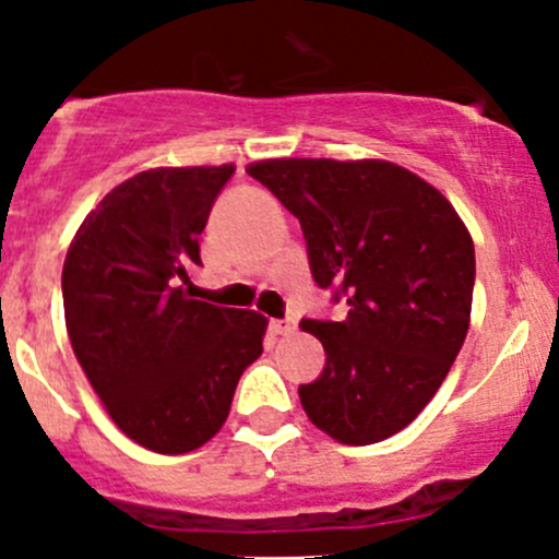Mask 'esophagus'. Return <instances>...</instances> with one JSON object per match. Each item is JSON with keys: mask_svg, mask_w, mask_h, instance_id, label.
<instances>
[{"mask_svg": "<svg viewBox=\"0 0 559 559\" xmlns=\"http://www.w3.org/2000/svg\"><path fill=\"white\" fill-rule=\"evenodd\" d=\"M270 326H273L275 335H292L297 324H295V319H275V321H270Z\"/></svg>", "mask_w": 559, "mask_h": 559, "instance_id": "1", "label": "esophagus"}]
</instances>
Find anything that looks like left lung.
Listing matches in <instances>:
<instances>
[{
	"mask_svg": "<svg viewBox=\"0 0 559 559\" xmlns=\"http://www.w3.org/2000/svg\"><path fill=\"white\" fill-rule=\"evenodd\" d=\"M300 218L311 273L346 297L343 321H302L326 352L300 386L308 419L346 447L408 427L471 326L476 253L452 202L384 159H262L246 167ZM337 300V297H335Z\"/></svg>",
	"mask_w": 559,
	"mask_h": 559,
	"instance_id": "obj_1",
	"label": "left lung"
}]
</instances>
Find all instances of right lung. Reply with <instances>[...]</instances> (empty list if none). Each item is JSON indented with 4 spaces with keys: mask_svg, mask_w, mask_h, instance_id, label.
<instances>
[{
    "mask_svg": "<svg viewBox=\"0 0 559 559\" xmlns=\"http://www.w3.org/2000/svg\"><path fill=\"white\" fill-rule=\"evenodd\" d=\"M235 165L154 167L83 218L61 270L72 352L118 430L159 454L211 441L267 319L194 300L186 270Z\"/></svg>",
    "mask_w": 559,
    "mask_h": 559,
    "instance_id": "1",
    "label": "right lung"
}]
</instances>
